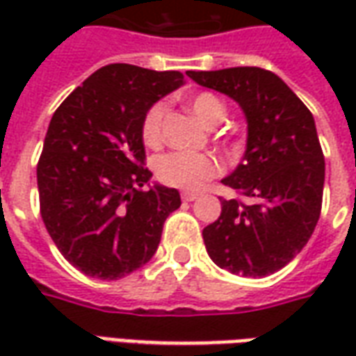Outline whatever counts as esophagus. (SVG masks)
<instances>
[{
    "instance_id": "obj_1",
    "label": "esophagus",
    "mask_w": 356,
    "mask_h": 356,
    "mask_svg": "<svg viewBox=\"0 0 356 356\" xmlns=\"http://www.w3.org/2000/svg\"><path fill=\"white\" fill-rule=\"evenodd\" d=\"M198 196H200L198 193H183L181 194V198H183L185 202H194L196 198H198Z\"/></svg>"
}]
</instances>
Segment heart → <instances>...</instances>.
Wrapping results in <instances>:
<instances>
[{"mask_svg": "<svg viewBox=\"0 0 356 356\" xmlns=\"http://www.w3.org/2000/svg\"><path fill=\"white\" fill-rule=\"evenodd\" d=\"M191 110L204 125L213 127L225 118V106L221 101L209 93H200L191 101ZM165 114V106L162 102H156L147 110L140 124V137L143 143L150 148L160 147L162 143V120ZM221 171V163L216 156L206 152H170L160 156L156 160V177L163 185L196 191L206 181L213 179Z\"/></svg>", "mask_w": 356, "mask_h": 356, "instance_id": "obj_1", "label": "heart"}]
</instances>
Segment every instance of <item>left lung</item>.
<instances>
[{
    "label": "left lung",
    "instance_id": "1",
    "mask_svg": "<svg viewBox=\"0 0 356 356\" xmlns=\"http://www.w3.org/2000/svg\"><path fill=\"white\" fill-rule=\"evenodd\" d=\"M186 76L238 102L248 122L244 158L223 185L250 204L221 200V216L202 231L208 255L232 275H273L303 250L321 217L324 156L313 114L257 66Z\"/></svg>",
    "mask_w": 356,
    "mask_h": 356
}]
</instances>
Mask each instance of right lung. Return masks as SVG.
Wrapping results in <instances>:
<instances>
[{"label": "right lung", "mask_w": 356, "mask_h": 356, "mask_svg": "<svg viewBox=\"0 0 356 356\" xmlns=\"http://www.w3.org/2000/svg\"><path fill=\"white\" fill-rule=\"evenodd\" d=\"M183 83L175 70L102 66L51 118L38 162L42 219L83 275L118 280L147 265L163 221L181 206L177 188L148 183L140 124Z\"/></svg>", "instance_id": "1"}]
</instances>
